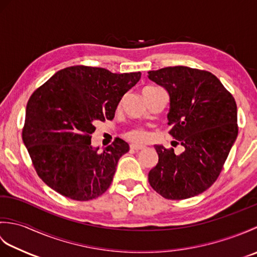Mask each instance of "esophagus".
I'll list each match as a JSON object with an SVG mask.
<instances>
[{"label":"esophagus","mask_w":257,"mask_h":257,"mask_svg":"<svg viewBox=\"0 0 257 257\" xmlns=\"http://www.w3.org/2000/svg\"><path fill=\"white\" fill-rule=\"evenodd\" d=\"M130 149L134 150V151H139V150H143V149H145V146H139V145H132V146H130Z\"/></svg>","instance_id":"obj_1"}]
</instances>
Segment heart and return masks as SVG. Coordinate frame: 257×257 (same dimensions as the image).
<instances>
[{
    "instance_id": "heart-1",
    "label": "heart",
    "mask_w": 257,
    "mask_h": 257,
    "mask_svg": "<svg viewBox=\"0 0 257 257\" xmlns=\"http://www.w3.org/2000/svg\"><path fill=\"white\" fill-rule=\"evenodd\" d=\"M146 88H154V87H146ZM125 138L136 144H143L148 140L149 133L143 127H134L125 133Z\"/></svg>"
}]
</instances>
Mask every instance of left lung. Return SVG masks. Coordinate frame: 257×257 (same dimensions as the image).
I'll return each instance as SVG.
<instances>
[{
    "label": "left lung",
    "instance_id": "obj_1",
    "mask_svg": "<svg viewBox=\"0 0 257 257\" xmlns=\"http://www.w3.org/2000/svg\"><path fill=\"white\" fill-rule=\"evenodd\" d=\"M148 78L170 97L169 134L184 151L156 145L157 166L148 174L156 192L169 200H183L204 192L215 182L235 143L236 102L216 76L187 66L148 72Z\"/></svg>",
    "mask_w": 257,
    "mask_h": 257
}]
</instances>
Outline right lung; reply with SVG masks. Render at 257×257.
<instances>
[{
    "label": "right lung",
    "mask_w": 257,
    "mask_h": 257,
    "mask_svg": "<svg viewBox=\"0 0 257 257\" xmlns=\"http://www.w3.org/2000/svg\"><path fill=\"white\" fill-rule=\"evenodd\" d=\"M140 77V72L113 74L80 65L58 70L33 92L22 138L48 187L77 201L98 198L109 188L129 145L117 138L99 152L90 135L98 120L113 119L122 96Z\"/></svg>",
    "instance_id": "add662e5"
}]
</instances>
